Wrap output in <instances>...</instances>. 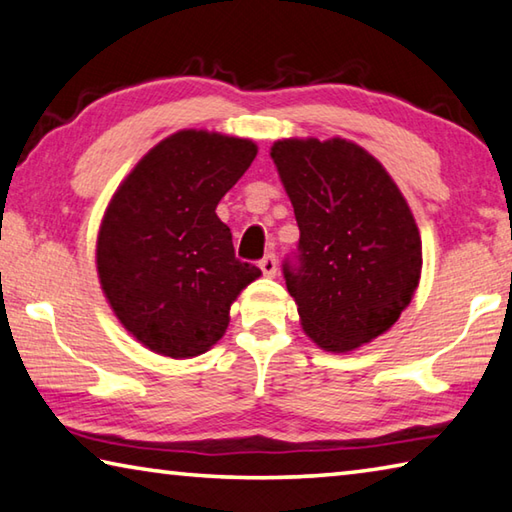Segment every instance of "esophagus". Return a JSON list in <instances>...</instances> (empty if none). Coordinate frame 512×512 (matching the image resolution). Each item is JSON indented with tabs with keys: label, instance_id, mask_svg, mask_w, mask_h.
Returning <instances> with one entry per match:
<instances>
[{
	"label": "esophagus",
	"instance_id": "esophagus-1",
	"mask_svg": "<svg viewBox=\"0 0 512 512\" xmlns=\"http://www.w3.org/2000/svg\"><path fill=\"white\" fill-rule=\"evenodd\" d=\"M258 267H261V272L265 274V276H276V256L274 254H267V256H263L261 258V263H258Z\"/></svg>",
	"mask_w": 512,
	"mask_h": 512
}]
</instances>
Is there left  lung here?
Masks as SVG:
<instances>
[{"mask_svg": "<svg viewBox=\"0 0 512 512\" xmlns=\"http://www.w3.org/2000/svg\"><path fill=\"white\" fill-rule=\"evenodd\" d=\"M299 224V265H283L301 328L351 353L396 324L420 281L423 242L378 159L342 137L281 139L270 150Z\"/></svg>", "mask_w": 512, "mask_h": 512, "instance_id": "left-lung-1", "label": "left lung"}]
</instances>
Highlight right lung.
Masks as SVG:
<instances>
[{
    "label": "right lung",
    "instance_id": "right-lung-1",
    "mask_svg": "<svg viewBox=\"0 0 512 512\" xmlns=\"http://www.w3.org/2000/svg\"><path fill=\"white\" fill-rule=\"evenodd\" d=\"M258 152L251 139L179 130L116 188L96 238L101 290L152 353L188 360L227 333L231 303L261 276L233 254L215 206Z\"/></svg>",
    "mask_w": 512,
    "mask_h": 512
}]
</instances>
